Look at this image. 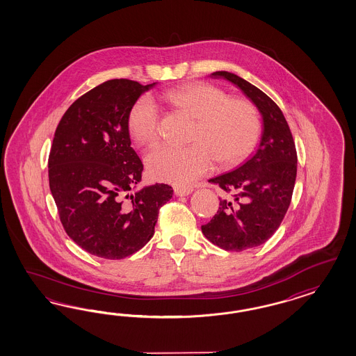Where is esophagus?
Masks as SVG:
<instances>
[{
  "instance_id": "1",
  "label": "esophagus",
  "mask_w": 356,
  "mask_h": 356,
  "mask_svg": "<svg viewBox=\"0 0 356 356\" xmlns=\"http://www.w3.org/2000/svg\"><path fill=\"white\" fill-rule=\"evenodd\" d=\"M193 192V188L191 186H181V185H176L175 186V194L179 195V197H184V195H188Z\"/></svg>"
}]
</instances>
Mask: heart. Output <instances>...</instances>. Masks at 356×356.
Masks as SVG:
<instances>
[{"mask_svg": "<svg viewBox=\"0 0 356 356\" xmlns=\"http://www.w3.org/2000/svg\"><path fill=\"white\" fill-rule=\"evenodd\" d=\"M162 99L195 120L186 147L161 145L146 155L152 179L188 185L220 167L244 162L259 145L262 120L247 99L228 97L226 91L207 82H191L165 91ZM161 115L149 97H142L128 113V129L137 143L149 146L159 140Z\"/></svg>", "mask_w": 356, "mask_h": 356, "instance_id": "1", "label": "heart"}]
</instances>
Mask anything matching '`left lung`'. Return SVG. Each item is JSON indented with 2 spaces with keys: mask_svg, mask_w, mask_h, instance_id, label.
Wrapping results in <instances>:
<instances>
[{
  "mask_svg": "<svg viewBox=\"0 0 356 356\" xmlns=\"http://www.w3.org/2000/svg\"><path fill=\"white\" fill-rule=\"evenodd\" d=\"M236 85L259 108L264 131L259 150L232 172L209 180L227 193L214 218L201 227L207 240L228 252L264 244L278 229L291 204L298 155L280 108L265 92L228 72H216Z\"/></svg>",
  "mask_w": 356,
  "mask_h": 356,
  "instance_id": "obj_1",
  "label": "left lung"
}]
</instances>
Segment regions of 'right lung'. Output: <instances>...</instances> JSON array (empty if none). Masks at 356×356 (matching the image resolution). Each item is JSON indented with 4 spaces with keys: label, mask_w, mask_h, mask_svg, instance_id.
<instances>
[{
    "label": "right lung",
    "mask_w": 356,
    "mask_h": 356,
    "mask_svg": "<svg viewBox=\"0 0 356 356\" xmlns=\"http://www.w3.org/2000/svg\"><path fill=\"white\" fill-rule=\"evenodd\" d=\"M130 79H111L67 108L48 158L49 188L65 232L90 254L122 259L143 248L172 186L155 184L127 194L143 171L130 146L128 113L142 92Z\"/></svg>",
    "instance_id": "obj_1"
}]
</instances>
